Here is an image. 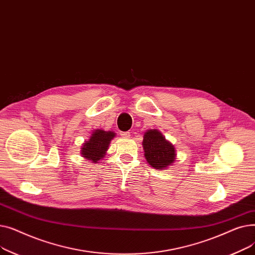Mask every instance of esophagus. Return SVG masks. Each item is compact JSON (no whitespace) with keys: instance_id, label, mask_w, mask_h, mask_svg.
<instances>
[{"instance_id":"obj_1","label":"esophagus","mask_w":255,"mask_h":255,"mask_svg":"<svg viewBox=\"0 0 255 255\" xmlns=\"http://www.w3.org/2000/svg\"><path fill=\"white\" fill-rule=\"evenodd\" d=\"M130 134H131V133L129 131H127V132H122V134H121V135L127 138V137H130Z\"/></svg>"}]
</instances>
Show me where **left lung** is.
I'll return each instance as SVG.
<instances>
[{"instance_id": "left-lung-1", "label": "left lung", "mask_w": 255, "mask_h": 255, "mask_svg": "<svg viewBox=\"0 0 255 255\" xmlns=\"http://www.w3.org/2000/svg\"><path fill=\"white\" fill-rule=\"evenodd\" d=\"M142 146L144 158L148 163L157 169H163L171 165L176 160V150L157 129L144 132Z\"/></svg>"}]
</instances>
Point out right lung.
<instances>
[{
    "instance_id": "1",
    "label": "right lung",
    "mask_w": 255,
    "mask_h": 255,
    "mask_svg": "<svg viewBox=\"0 0 255 255\" xmlns=\"http://www.w3.org/2000/svg\"><path fill=\"white\" fill-rule=\"evenodd\" d=\"M115 134L114 131L95 130L91 134L89 140L83 143L80 153L92 163H97L105 156L112 139L116 136Z\"/></svg>"
}]
</instances>
